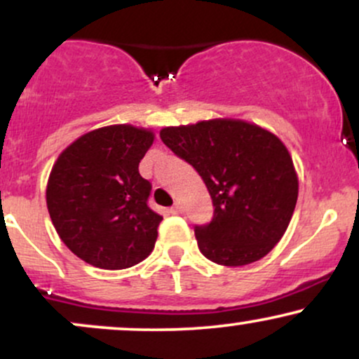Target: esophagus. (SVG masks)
I'll return each mask as SVG.
<instances>
[{
	"mask_svg": "<svg viewBox=\"0 0 359 359\" xmlns=\"http://www.w3.org/2000/svg\"><path fill=\"white\" fill-rule=\"evenodd\" d=\"M170 214H182V208H180L179 204L172 205V208H170Z\"/></svg>",
	"mask_w": 359,
	"mask_h": 359,
	"instance_id": "34e87169",
	"label": "esophagus"
}]
</instances>
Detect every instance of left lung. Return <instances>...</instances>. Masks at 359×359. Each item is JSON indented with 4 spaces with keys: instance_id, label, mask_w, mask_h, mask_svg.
Returning a JSON list of instances; mask_svg holds the SVG:
<instances>
[{
    "instance_id": "8db88e82",
    "label": "left lung",
    "mask_w": 359,
    "mask_h": 359,
    "mask_svg": "<svg viewBox=\"0 0 359 359\" xmlns=\"http://www.w3.org/2000/svg\"><path fill=\"white\" fill-rule=\"evenodd\" d=\"M165 145L203 177L214 217L197 226L201 253L224 266L269 255L282 240L299 196V177L287 147L265 128L233 118L160 130Z\"/></svg>"
}]
</instances>
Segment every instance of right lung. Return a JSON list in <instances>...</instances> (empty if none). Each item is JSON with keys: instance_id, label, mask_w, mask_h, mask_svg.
Wrapping results in <instances>:
<instances>
[{"instance_id": "add662e5", "label": "right lung", "mask_w": 359, "mask_h": 359, "mask_svg": "<svg viewBox=\"0 0 359 359\" xmlns=\"http://www.w3.org/2000/svg\"><path fill=\"white\" fill-rule=\"evenodd\" d=\"M155 133L109 125L65 148L48 175L53 228L76 257L102 270H123L155 248L162 216L147 205L151 185L138 172Z\"/></svg>"}]
</instances>
